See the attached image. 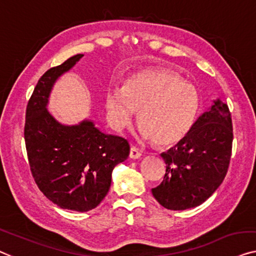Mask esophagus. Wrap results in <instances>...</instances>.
<instances>
[{"instance_id":"34e87169","label":"esophagus","mask_w":256,"mask_h":256,"mask_svg":"<svg viewBox=\"0 0 256 256\" xmlns=\"http://www.w3.org/2000/svg\"><path fill=\"white\" fill-rule=\"evenodd\" d=\"M140 156H141V152L136 147L132 146L131 150H130V158L133 160H136V158H140Z\"/></svg>"}]
</instances>
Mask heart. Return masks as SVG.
<instances>
[{
  "label": "heart",
  "instance_id": "obj_1",
  "mask_svg": "<svg viewBox=\"0 0 256 256\" xmlns=\"http://www.w3.org/2000/svg\"><path fill=\"white\" fill-rule=\"evenodd\" d=\"M106 110L114 128L131 124L139 112V133L158 146H172L188 134L200 110L193 84L170 71H147L130 78L124 88L106 93Z\"/></svg>",
  "mask_w": 256,
  "mask_h": 256
}]
</instances>
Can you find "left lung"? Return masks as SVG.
I'll list each match as a JSON object with an SVG mask.
<instances>
[{"label":"left lung","mask_w":256,"mask_h":256,"mask_svg":"<svg viewBox=\"0 0 256 256\" xmlns=\"http://www.w3.org/2000/svg\"><path fill=\"white\" fill-rule=\"evenodd\" d=\"M232 131L228 106L217 98L184 139L161 154L166 174L161 184L152 188L158 204L170 210H185L210 198L228 172Z\"/></svg>","instance_id":"1"}]
</instances>
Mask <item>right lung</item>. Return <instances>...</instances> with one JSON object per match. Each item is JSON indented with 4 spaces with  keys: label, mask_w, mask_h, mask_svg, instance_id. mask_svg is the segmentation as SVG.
Returning a JSON list of instances; mask_svg holds the SVG:
<instances>
[{
    "label": "right lung",
    "mask_w": 256,
    "mask_h": 256,
    "mask_svg": "<svg viewBox=\"0 0 256 256\" xmlns=\"http://www.w3.org/2000/svg\"><path fill=\"white\" fill-rule=\"evenodd\" d=\"M82 56H72L44 72L28 104L24 128L38 188L60 208L82 212L100 204L110 188L114 168L130 154L126 139L106 134L88 120L60 124L47 110L55 82Z\"/></svg>",
    "instance_id": "add662e5"
}]
</instances>
